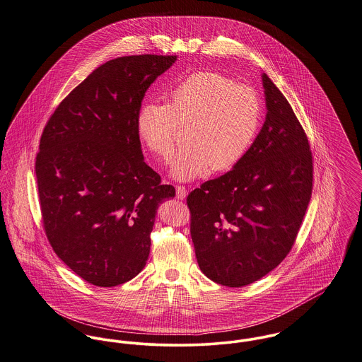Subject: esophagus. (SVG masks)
Segmentation results:
<instances>
[{"instance_id":"34e87169","label":"esophagus","mask_w":362,"mask_h":362,"mask_svg":"<svg viewBox=\"0 0 362 362\" xmlns=\"http://www.w3.org/2000/svg\"><path fill=\"white\" fill-rule=\"evenodd\" d=\"M187 195V189L185 186H176V198L177 199H185Z\"/></svg>"}]
</instances>
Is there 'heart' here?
<instances>
[{"mask_svg": "<svg viewBox=\"0 0 362 362\" xmlns=\"http://www.w3.org/2000/svg\"><path fill=\"white\" fill-rule=\"evenodd\" d=\"M263 115L259 93L222 73L198 71L169 89L167 103L144 102L136 115L143 144L167 163L186 128L185 146L170 175L190 182L238 164L256 138Z\"/></svg>", "mask_w": 362, "mask_h": 362, "instance_id": "heart-1", "label": "heart"}]
</instances>
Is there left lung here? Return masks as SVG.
<instances>
[{
    "mask_svg": "<svg viewBox=\"0 0 362 362\" xmlns=\"http://www.w3.org/2000/svg\"><path fill=\"white\" fill-rule=\"evenodd\" d=\"M266 119L243 160L187 197L201 272L240 288L274 270L292 248L313 190L306 134L286 98L262 73Z\"/></svg>",
    "mask_w": 362,
    "mask_h": 362,
    "instance_id": "left-lung-1",
    "label": "left lung"
}]
</instances>
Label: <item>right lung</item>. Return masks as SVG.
Segmentation results:
<instances>
[{
  "mask_svg": "<svg viewBox=\"0 0 362 362\" xmlns=\"http://www.w3.org/2000/svg\"><path fill=\"white\" fill-rule=\"evenodd\" d=\"M176 56L106 62L62 100L40 140L35 176L47 237L77 276L110 288L136 277L160 204L175 197L144 163L136 115Z\"/></svg>",
  "mask_w": 362,
  "mask_h": 362,
  "instance_id": "1",
  "label": "right lung"
}]
</instances>
